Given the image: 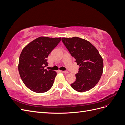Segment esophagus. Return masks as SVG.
<instances>
[{
    "label": "esophagus",
    "mask_w": 125,
    "mask_h": 125,
    "mask_svg": "<svg viewBox=\"0 0 125 125\" xmlns=\"http://www.w3.org/2000/svg\"><path fill=\"white\" fill-rule=\"evenodd\" d=\"M60 72H61V73H68V71H60Z\"/></svg>",
    "instance_id": "34e87169"
}]
</instances>
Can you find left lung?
Instances as JSON below:
<instances>
[{"instance_id": "obj_1", "label": "left lung", "mask_w": 125, "mask_h": 125, "mask_svg": "<svg viewBox=\"0 0 125 125\" xmlns=\"http://www.w3.org/2000/svg\"><path fill=\"white\" fill-rule=\"evenodd\" d=\"M62 41L80 66L71 86L81 92L92 89L99 81L103 70V59L99 51L89 41L78 37H62Z\"/></svg>"}]
</instances>
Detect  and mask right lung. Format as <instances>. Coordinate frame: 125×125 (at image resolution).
<instances>
[{
  "label": "right lung",
  "instance_id": "add662e5",
  "mask_svg": "<svg viewBox=\"0 0 125 125\" xmlns=\"http://www.w3.org/2000/svg\"><path fill=\"white\" fill-rule=\"evenodd\" d=\"M61 41V37H40L23 49L19 60L18 70L24 84L36 93L46 92L53 85L57 73L45 69L48 55Z\"/></svg>",
  "mask_w": 125,
  "mask_h": 125
}]
</instances>
